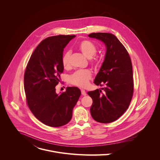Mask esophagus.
<instances>
[{"label": "esophagus", "mask_w": 160, "mask_h": 160, "mask_svg": "<svg viewBox=\"0 0 160 160\" xmlns=\"http://www.w3.org/2000/svg\"><path fill=\"white\" fill-rule=\"evenodd\" d=\"M81 92H82V94L83 96H86V95H87V93H86V92L85 91V90L81 89Z\"/></svg>", "instance_id": "1"}]
</instances>
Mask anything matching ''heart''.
<instances>
[{"mask_svg": "<svg viewBox=\"0 0 160 160\" xmlns=\"http://www.w3.org/2000/svg\"><path fill=\"white\" fill-rule=\"evenodd\" d=\"M78 49L89 59L90 64L96 66L100 62V59L98 55L96 54L97 52L96 45L91 41L88 40H83L78 44ZM71 52L66 51L62 57V64L65 69L70 68ZM92 77V72L89 70H77L73 73L69 77V82L74 85L85 87L87 86L90 80Z\"/></svg>", "mask_w": 160, "mask_h": 160, "instance_id": "1", "label": "heart"}]
</instances>
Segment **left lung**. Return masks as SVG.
Instances as JSON below:
<instances>
[{
    "label": "left lung",
    "mask_w": 160,
    "mask_h": 160,
    "mask_svg": "<svg viewBox=\"0 0 160 160\" xmlns=\"http://www.w3.org/2000/svg\"><path fill=\"white\" fill-rule=\"evenodd\" d=\"M102 41L107 51L94 83L105 84L101 90L90 91L92 99L90 113L94 120L109 123L118 119L128 109L133 94V68L129 54L115 35L92 33L88 35Z\"/></svg>",
    "instance_id": "8db88e82"
}]
</instances>
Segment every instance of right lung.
I'll use <instances>...</instances> for the list:
<instances>
[{"mask_svg":"<svg viewBox=\"0 0 160 160\" xmlns=\"http://www.w3.org/2000/svg\"><path fill=\"white\" fill-rule=\"evenodd\" d=\"M75 35H57L43 40L32 53L24 75L27 105L42 123L58 127L69 122L80 95L76 87H67L58 95L56 86L63 72L62 52Z\"/></svg>","mask_w":160,"mask_h":160,"instance_id":"add662e5","label":"right lung"}]
</instances>
